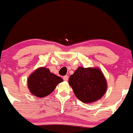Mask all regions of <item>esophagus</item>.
<instances>
[{"mask_svg":"<svg viewBox=\"0 0 133 133\" xmlns=\"http://www.w3.org/2000/svg\"><path fill=\"white\" fill-rule=\"evenodd\" d=\"M68 79H69V77L68 76H65L63 77V79L64 81H67L68 80Z\"/></svg>","mask_w":133,"mask_h":133,"instance_id":"34e87169","label":"esophagus"}]
</instances>
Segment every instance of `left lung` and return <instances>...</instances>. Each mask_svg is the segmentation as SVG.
Instances as JSON below:
<instances>
[{
	"label": "left lung",
	"mask_w": 133,
	"mask_h": 133,
	"mask_svg": "<svg viewBox=\"0 0 133 133\" xmlns=\"http://www.w3.org/2000/svg\"><path fill=\"white\" fill-rule=\"evenodd\" d=\"M69 84L77 99L84 103H93L103 97L107 82L99 68L79 67L69 79Z\"/></svg>",
	"instance_id": "obj_1"
}]
</instances>
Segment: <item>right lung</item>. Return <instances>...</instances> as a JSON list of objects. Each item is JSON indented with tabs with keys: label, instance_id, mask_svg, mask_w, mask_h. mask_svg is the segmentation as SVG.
<instances>
[{
	"label": "right lung",
	"instance_id": "1",
	"mask_svg": "<svg viewBox=\"0 0 133 133\" xmlns=\"http://www.w3.org/2000/svg\"><path fill=\"white\" fill-rule=\"evenodd\" d=\"M63 79L44 67L37 69L29 76L27 80L28 88L33 95L38 97L47 96L54 91Z\"/></svg>",
	"mask_w": 133,
	"mask_h": 133
}]
</instances>
